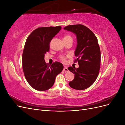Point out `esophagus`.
I'll list each match as a JSON object with an SVG mask.
<instances>
[{"label": "esophagus", "mask_w": 125, "mask_h": 125, "mask_svg": "<svg viewBox=\"0 0 125 125\" xmlns=\"http://www.w3.org/2000/svg\"><path fill=\"white\" fill-rule=\"evenodd\" d=\"M63 71H66V72H67V71H68V68H67L66 67H65L63 68Z\"/></svg>", "instance_id": "34e87169"}]
</instances>
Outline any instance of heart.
Masks as SVG:
<instances>
[{
    "mask_svg": "<svg viewBox=\"0 0 125 125\" xmlns=\"http://www.w3.org/2000/svg\"><path fill=\"white\" fill-rule=\"evenodd\" d=\"M71 39L73 40V37H72V36L69 34H65L63 37V41H66L67 40H69ZM60 59H61L62 62H65L66 60V58L64 56H61L60 57Z\"/></svg>",
    "mask_w": 125,
    "mask_h": 125,
    "instance_id": "1",
    "label": "heart"
}]
</instances>
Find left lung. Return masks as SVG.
<instances>
[{"label":"left lung","instance_id":"1","mask_svg":"<svg viewBox=\"0 0 125 125\" xmlns=\"http://www.w3.org/2000/svg\"><path fill=\"white\" fill-rule=\"evenodd\" d=\"M63 29L74 33L77 39L74 52L77 58L74 62H78L79 67L68 68L75 74L69 84L75 90L86 89L93 84L99 74L101 51L97 39L91 30L82 24L70 25Z\"/></svg>","mask_w":125,"mask_h":125}]
</instances>
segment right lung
<instances>
[{"label":"right lung","mask_w":125,"mask_h":125,"mask_svg":"<svg viewBox=\"0 0 125 125\" xmlns=\"http://www.w3.org/2000/svg\"><path fill=\"white\" fill-rule=\"evenodd\" d=\"M60 30V26L38 28L26 40L22 67L26 81L36 90L42 91L52 88L57 75L63 69L62 63L56 62L49 66L44 60L45 54L50 51L51 41Z\"/></svg>","instance_id":"1"}]
</instances>
